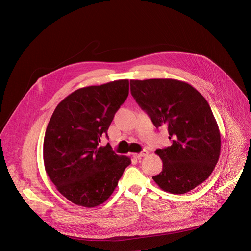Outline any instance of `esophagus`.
Returning a JSON list of instances; mask_svg holds the SVG:
<instances>
[{
  "label": "esophagus",
  "mask_w": 251,
  "mask_h": 251,
  "mask_svg": "<svg viewBox=\"0 0 251 251\" xmlns=\"http://www.w3.org/2000/svg\"><path fill=\"white\" fill-rule=\"evenodd\" d=\"M149 154V151L148 150H143L140 153H134L133 156L136 157V159H140V157H143V156H147Z\"/></svg>",
  "instance_id": "esophagus-1"
}]
</instances>
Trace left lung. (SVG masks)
<instances>
[{
  "instance_id": "left-lung-1",
  "label": "left lung",
  "mask_w": 251,
  "mask_h": 251,
  "mask_svg": "<svg viewBox=\"0 0 251 251\" xmlns=\"http://www.w3.org/2000/svg\"><path fill=\"white\" fill-rule=\"evenodd\" d=\"M131 95L153 125L168 128L171 147L156 150L162 172L153 181L164 191L186 193L212 174L220 157L221 133L206 100L187 82L170 78L130 80Z\"/></svg>"
}]
</instances>
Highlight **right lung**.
<instances>
[{
    "mask_svg": "<svg viewBox=\"0 0 251 251\" xmlns=\"http://www.w3.org/2000/svg\"><path fill=\"white\" fill-rule=\"evenodd\" d=\"M129 94V80L79 88L55 109L44 139L46 172L58 191L76 205L95 207L116 189L130 157L110 144L99 147Z\"/></svg>",
    "mask_w": 251,
    "mask_h": 251,
    "instance_id": "obj_1",
    "label": "right lung"
}]
</instances>
